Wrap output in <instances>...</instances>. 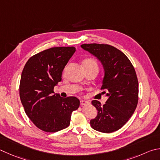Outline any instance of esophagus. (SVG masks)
<instances>
[{"instance_id": "1", "label": "esophagus", "mask_w": 160, "mask_h": 160, "mask_svg": "<svg viewBox=\"0 0 160 160\" xmlns=\"http://www.w3.org/2000/svg\"><path fill=\"white\" fill-rule=\"evenodd\" d=\"M88 102L87 101H85V100H80V105L81 106H85V105H86V104H88Z\"/></svg>"}]
</instances>
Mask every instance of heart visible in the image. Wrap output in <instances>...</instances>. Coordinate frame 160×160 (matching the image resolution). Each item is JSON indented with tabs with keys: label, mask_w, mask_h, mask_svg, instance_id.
Returning <instances> with one entry per match:
<instances>
[{
	"label": "heart",
	"mask_w": 160,
	"mask_h": 160,
	"mask_svg": "<svg viewBox=\"0 0 160 160\" xmlns=\"http://www.w3.org/2000/svg\"><path fill=\"white\" fill-rule=\"evenodd\" d=\"M83 66L84 67H92V68H95L98 69V64L97 62H96V60L94 59H87L83 62Z\"/></svg>",
	"instance_id": "obj_1"
}]
</instances>
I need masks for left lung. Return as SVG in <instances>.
<instances>
[{
  "instance_id": "8db88e82",
  "label": "left lung",
  "mask_w": 160,
  "mask_h": 160,
  "mask_svg": "<svg viewBox=\"0 0 160 160\" xmlns=\"http://www.w3.org/2000/svg\"><path fill=\"white\" fill-rule=\"evenodd\" d=\"M83 50L100 61L104 75L101 89L108 97L102 106L98 101L92 104L97 115L90 120L92 129L103 133L120 129L134 112L138 99V82L135 69L123 52L109 45L83 44Z\"/></svg>"
}]
</instances>
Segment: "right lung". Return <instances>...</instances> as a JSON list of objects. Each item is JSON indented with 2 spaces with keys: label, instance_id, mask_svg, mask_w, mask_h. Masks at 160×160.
Returning <instances> with one entry per match:
<instances>
[{
  "label": "right lung",
  "instance_id": "right-lung-1",
  "mask_svg": "<svg viewBox=\"0 0 160 160\" xmlns=\"http://www.w3.org/2000/svg\"><path fill=\"white\" fill-rule=\"evenodd\" d=\"M75 52L74 47L48 49L31 57L23 69L20 99L26 114L44 132H57L68 127L72 111L80 106L78 98H63L54 92Z\"/></svg>",
  "mask_w": 160,
  "mask_h": 160
}]
</instances>
